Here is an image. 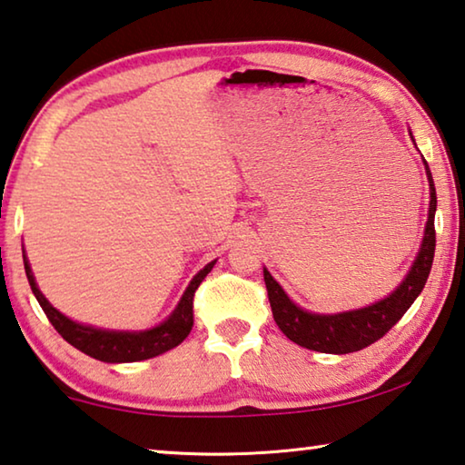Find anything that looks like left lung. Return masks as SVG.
Here are the masks:
<instances>
[{"instance_id":"8db88e82","label":"left lung","mask_w":465,"mask_h":465,"mask_svg":"<svg viewBox=\"0 0 465 465\" xmlns=\"http://www.w3.org/2000/svg\"><path fill=\"white\" fill-rule=\"evenodd\" d=\"M426 175H429L430 183V209L429 221H426L422 248H420L418 259L411 264L408 277L403 279V283L389 298L351 312L312 314L293 304L287 298V293L282 290V285L264 269V283H267L272 319H275L277 327L283 331L287 339H292L293 343L302 345V348L314 351L351 353L379 341L408 312V308L414 304L418 293L424 290L426 279L430 275L434 246H437V233H434L437 190H434L429 163H426Z\"/></svg>"}]
</instances>
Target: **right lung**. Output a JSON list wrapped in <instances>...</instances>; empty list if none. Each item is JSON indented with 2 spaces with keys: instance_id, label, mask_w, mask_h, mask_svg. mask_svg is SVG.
I'll return each mask as SVG.
<instances>
[{
  "instance_id": "1",
  "label": "right lung",
  "mask_w": 465,
  "mask_h": 465,
  "mask_svg": "<svg viewBox=\"0 0 465 465\" xmlns=\"http://www.w3.org/2000/svg\"><path fill=\"white\" fill-rule=\"evenodd\" d=\"M213 264H215V261L206 264V267L193 279V283L188 285V290L182 296L178 308H175L173 314L169 316L165 322H161L159 327L149 331H140V333H128V331H103L80 325V322H74L60 311H55V308L45 300V296L39 292V287H36L33 271L28 267V261L25 256V271L28 283H31L35 298L41 304L43 312L47 314L51 325H54L57 333H60L70 345H74V348L84 351L86 356H91L94 360H101V362H138V360L154 358L159 356V353L180 345L183 339L190 335V331H193L194 293L198 290V285L203 283V279L211 272Z\"/></svg>"
}]
</instances>
